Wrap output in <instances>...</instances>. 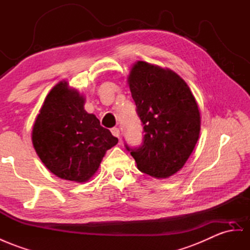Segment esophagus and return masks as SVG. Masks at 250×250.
<instances>
[{
  "label": "esophagus",
  "instance_id": "1",
  "mask_svg": "<svg viewBox=\"0 0 250 250\" xmlns=\"http://www.w3.org/2000/svg\"><path fill=\"white\" fill-rule=\"evenodd\" d=\"M111 132H112V134H113V135H114L115 137H119V135H120V131H119L118 127H116V126L112 127V129H111Z\"/></svg>",
  "mask_w": 250,
  "mask_h": 250
}]
</instances>
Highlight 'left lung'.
<instances>
[{
  "label": "left lung",
  "mask_w": 250,
  "mask_h": 250,
  "mask_svg": "<svg viewBox=\"0 0 250 250\" xmlns=\"http://www.w3.org/2000/svg\"><path fill=\"white\" fill-rule=\"evenodd\" d=\"M132 98L144 125L143 144H125L139 171L166 178L183 168L197 143L201 117L187 83L170 69L144 61L129 76Z\"/></svg>",
  "instance_id": "obj_1"
}]
</instances>
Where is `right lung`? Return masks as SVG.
I'll return each mask as SVG.
<instances>
[{"label":"right lung","instance_id":"add662e5","mask_svg":"<svg viewBox=\"0 0 250 250\" xmlns=\"http://www.w3.org/2000/svg\"><path fill=\"white\" fill-rule=\"evenodd\" d=\"M84 98L60 82L40 110L33 129L34 148L45 167L60 178L86 182L106 150L118 143L99 119L85 112Z\"/></svg>","mask_w":250,"mask_h":250}]
</instances>
